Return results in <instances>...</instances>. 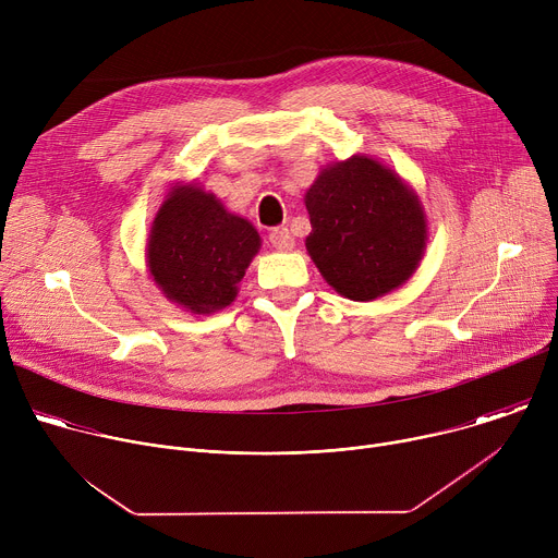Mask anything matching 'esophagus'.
<instances>
[{
    "label": "esophagus",
    "instance_id": "1",
    "mask_svg": "<svg viewBox=\"0 0 558 558\" xmlns=\"http://www.w3.org/2000/svg\"><path fill=\"white\" fill-rule=\"evenodd\" d=\"M269 243H271L276 250L284 252V250H291V247H293V235H291V231H289L287 227H274V229L269 231Z\"/></svg>",
    "mask_w": 558,
    "mask_h": 558
}]
</instances>
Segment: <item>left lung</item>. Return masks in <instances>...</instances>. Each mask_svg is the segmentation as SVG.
Instances as JSON below:
<instances>
[{"label": "left lung", "mask_w": 558, "mask_h": 558, "mask_svg": "<svg viewBox=\"0 0 558 558\" xmlns=\"http://www.w3.org/2000/svg\"><path fill=\"white\" fill-rule=\"evenodd\" d=\"M306 252L349 300H375L404 284L426 247L424 209L402 179L368 156L320 172L306 192Z\"/></svg>", "instance_id": "obj_1"}]
</instances>
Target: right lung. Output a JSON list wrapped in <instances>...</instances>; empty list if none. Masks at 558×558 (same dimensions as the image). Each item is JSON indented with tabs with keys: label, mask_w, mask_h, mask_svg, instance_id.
<instances>
[{
	"label": "right lung",
	"mask_w": 558,
	"mask_h": 558,
	"mask_svg": "<svg viewBox=\"0 0 558 558\" xmlns=\"http://www.w3.org/2000/svg\"><path fill=\"white\" fill-rule=\"evenodd\" d=\"M258 247L260 235L250 220L229 214L214 194L181 185L154 218L147 263L172 302L211 313L233 302Z\"/></svg>",
	"instance_id": "right-lung-1"
}]
</instances>
